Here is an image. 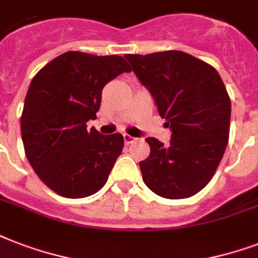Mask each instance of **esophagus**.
<instances>
[{
  "instance_id": "34e87169",
  "label": "esophagus",
  "mask_w": 258,
  "mask_h": 258,
  "mask_svg": "<svg viewBox=\"0 0 258 258\" xmlns=\"http://www.w3.org/2000/svg\"><path fill=\"white\" fill-rule=\"evenodd\" d=\"M123 139H124V145H131V143H133V142H135V138L134 137H131V135H127V134H125V135H123Z\"/></svg>"
}]
</instances>
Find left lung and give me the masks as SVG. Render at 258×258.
Returning <instances> with one entry per match:
<instances>
[{
  "label": "left lung",
  "mask_w": 258,
  "mask_h": 258,
  "mask_svg": "<svg viewBox=\"0 0 258 258\" xmlns=\"http://www.w3.org/2000/svg\"><path fill=\"white\" fill-rule=\"evenodd\" d=\"M171 130L169 145L146 138L139 163L147 187L163 198H188L209 183L229 141L230 99L212 66L180 50L125 54Z\"/></svg>",
  "instance_id": "left-lung-1"
}]
</instances>
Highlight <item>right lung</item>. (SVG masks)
Wrapping results in <instances>:
<instances>
[{
	"label": "right lung",
	"mask_w": 258,
	"mask_h": 258,
	"mask_svg": "<svg viewBox=\"0 0 258 258\" xmlns=\"http://www.w3.org/2000/svg\"><path fill=\"white\" fill-rule=\"evenodd\" d=\"M131 68L120 56L66 52L38 71L26 93L21 137L28 161L44 183L67 198H84L105 184L124 141L87 130L101 91Z\"/></svg>",
	"instance_id": "1"
}]
</instances>
